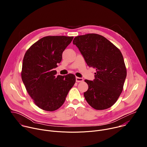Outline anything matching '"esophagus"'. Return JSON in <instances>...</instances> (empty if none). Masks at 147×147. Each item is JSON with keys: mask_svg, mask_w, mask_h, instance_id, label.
I'll list each match as a JSON object with an SVG mask.
<instances>
[{"mask_svg": "<svg viewBox=\"0 0 147 147\" xmlns=\"http://www.w3.org/2000/svg\"><path fill=\"white\" fill-rule=\"evenodd\" d=\"M76 82H82L84 81V79L82 78H80V77H76Z\"/></svg>", "mask_w": 147, "mask_h": 147, "instance_id": "34e87169", "label": "esophagus"}]
</instances>
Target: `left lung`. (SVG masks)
<instances>
[{
  "label": "left lung",
  "instance_id": "left-lung-1",
  "mask_svg": "<svg viewBox=\"0 0 147 147\" xmlns=\"http://www.w3.org/2000/svg\"><path fill=\"white\" fill-rule=\"evenodd\" d=\"M87 65L96 69L93 81L84 95L90 105L96 110L111 107L120 95L127 76L120 50L104 36L88 34L76 36L73 41Z\"/></svg>",
  "mask_w": 147,
  "mask_h": 147
}]
</instances>
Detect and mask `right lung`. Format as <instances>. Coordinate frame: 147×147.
Here are the masks:
<instances>
[{
  "mask_svg": "<svg viewBox=\"0 0 147 147\" xmlns=\"http://www.w3.org/2000/svg\"><path fill=\"white\" fill-rule=\"evenodd\" d=\"M73 36H48L40 39L26 52L22 78L26 88L39 108L54 111L64 103L76 82L75 76H55L62 53Z\"/></svg>",
  "mask_w": 147,
  "mask_h": 147,
  "instance_id": "right-lung-1",
  "label": "right lung"
}]
</instances>
